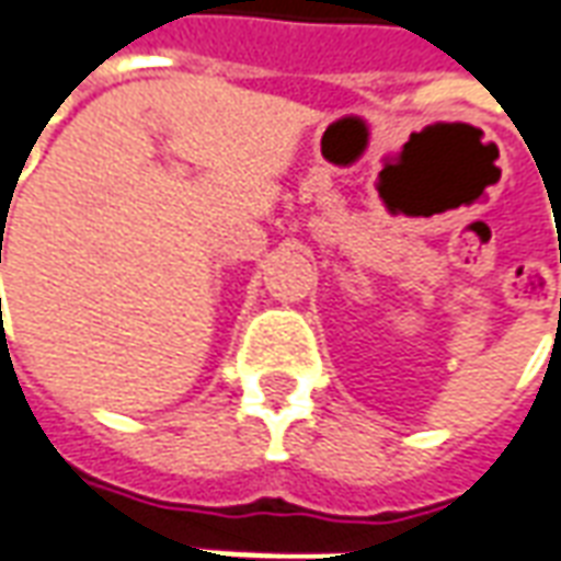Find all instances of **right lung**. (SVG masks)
Wrapping results in <instances>:
<instances>
[{
    "label": "right lung",
    "mask_w": 561,
    "mask_h": 561,
    "mask_svg": "<svg viewBox=\"0 0 561 561\" xmlns=\"http://www.w3.org/2000/svg\"><path fill=\"white\" fill-rule=\"evenodd\" d=\"M0 261H2V249H0Z\"/></svg>",
    "instance_id": "obj_1"
}]
</instances>
